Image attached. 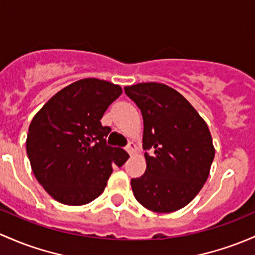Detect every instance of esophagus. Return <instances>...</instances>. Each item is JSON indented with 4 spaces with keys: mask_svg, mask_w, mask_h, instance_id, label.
<instances>
[{
    "mask_svg": "<svg viewBox=\"0 0 255 255\" xmlns=\"http://www.w3.org/2000/svg\"><path fill=\"white\" fill-rule=\"evenodd\" d=\"M126 150H127L128 154H129V155L134 154V151H135V144H134V143H129V144H128L127 148H126Z\"/></svg>",
    "mask_w": 255,
    "mask_h": 255,
    "instance_id": "1",
    "label": "esophagus"
}]
</instances>
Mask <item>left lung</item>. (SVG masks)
Here are the masks:
<instances>
[{
  "instance_id": "left-lung-1",
  "label": "left lung",
  "mask_w": 255,
  "mask_h": 255,
  "mask_svg": "<svg viewBox=\"0 0 255 255\" xmlns=\"http://www.w3.org/2000/svg\"><path fill=\"white\" fill-rule=\"evenodd\" d=\"M125 92L143 116L146 170L130 181L135 199L155 213L184 208L200 192L215 156L210 130L188 100L161 83H139Z\"/></svg>"
}]
</instances>
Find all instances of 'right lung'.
<instances>
[{
  "instance_id": "right-lung-1",
  "label": "right lung",
  "mask_w": 255,
  "mask_h": 255,
  "mask_svg": "<svg viewBox=\"0 0 255 255\" xmlns=\"http://www.w3.org/2000/svg\"><path fill=\"white\" fill-rule=\"evenodd\" d=\"M122 88L96 78L77 80L56 93L34 116L26 152L37 182L66 205H84L105 189L114 166L129 155L106 145L111 132L104 127L107 107Z\"/></svg>"
}]
</instances>
